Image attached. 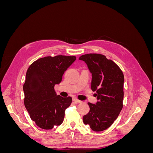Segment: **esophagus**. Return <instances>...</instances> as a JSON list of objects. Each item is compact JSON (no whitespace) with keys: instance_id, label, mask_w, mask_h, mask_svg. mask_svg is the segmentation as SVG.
<instances>
[{"instance_id":"obj_1","label":"esophagus","mask_w":153,"mask_h":153,"mask_svg":"<svg viewBox=\"0 0 153 153\" xmlns=\"http://www.w3.org/2000/svg\"><path fill=\"white\" fill-rule=\"evenodd\" d=\"M73 101H75V102L76 103H80L82 102V101L78 100L76 98H73Z\"/></svg>"}]
</instances>
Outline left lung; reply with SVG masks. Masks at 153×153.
I'll return each instance as SVG.
<instances>
[{
	"mask_svg": "<svg viewBox=\"0 0 153 153\" xmlns=\"http://www.w3.org/2000/svg\"><path fill=\"white\" fill-rule=\"evenodd\" d=\"M84 61L92 74L91 89L96 91V104L88 103L90 110L83 121L94 131L108 128L118 117L124 98V75L121 69L103 55L89 53L78 59Z\"/></svg>",
	"mask_w": 153,
	"mask_h": 153,
	"instance_id": "8db88e82",
	"label": "left lung"
}]
</instances>
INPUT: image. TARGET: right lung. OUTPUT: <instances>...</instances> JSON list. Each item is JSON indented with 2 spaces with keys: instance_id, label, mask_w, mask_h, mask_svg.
Masks as SVG:
<instances>
[{
  "instance_id": "obj_1",
  "label": "right lung",
  "mask_w": 153,
  "mask_h": 153,
  "mask_svg": "<svg viewBox=\"0 0 153 153\" xmlns=\"http://www.w3.org/2000/svg\"><path fill=\"white\" fill-rule=\"evenodd\" d=\"M75 56L57 55L37 60L27 69L23 87L24 105L32 121L39 128L51 129L61 125L71 97L57 95L54 86L62 81L67 69L75 61Z\"/></svg>"
}]
</instances>
